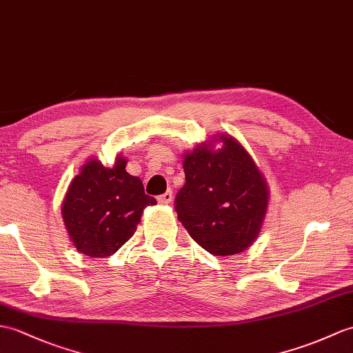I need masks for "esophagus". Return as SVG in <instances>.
Wrapping results in <instances>:
<instances>
[{
  "label": "esophagus",
  "mask_w": 353,
  "mask_h": 353,
  "mask_svg": "<svg viewBox=\"0 0 353 353\" xmlns=\"http://www.w3.org/2000/svg\"><path fill=\"white\" fill-rule=\"evenodd\" d=\"M158 201H159L161 204H170L171 201H173V192H171V191L163 192L162 195H159Z\"/></svg>",
  "instance_id": "esophagus-1"
}]
</instances>
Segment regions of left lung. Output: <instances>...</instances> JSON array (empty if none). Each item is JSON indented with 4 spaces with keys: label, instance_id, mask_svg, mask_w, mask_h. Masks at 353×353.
Here are the masks:
<instances>
[{
    "label": "left lung",
    "instance_id": "1",
    "mask_svg": "<svg viewBox=\"0 0 353 353\" xmlns=\"http://www.w3.org/2000/svg\"><path fill=\"white\" fill-rule=\"evenodd\" d=\"M183 171L176 212L192 239L221 257L248 250L269 204L265 174L248 150L234 137L216 134L183 153Z\"/></svg>",
    "mask_w": 353,
    "mask_h": 353
}]
</instances>
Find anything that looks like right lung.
<instances>
[{
  "mask_svg": "<svg viewBox=\"0 0 353 353\" xmlns=\"http://www.w3.org/2000/svg\"><path fill=\"white\" fill-rule=\"evenodd\" d=\"M126 163L123 154L111 168L90 158L65 191L63 223L73 247L85 256H112L134 236L143 210L157 204L145 195L141 180L128 173Z\"/></svg>",
  "mask_w": 353,
  "mask_h": 353,
  "instance_id": "right-lung-1",
  "label": "right lung"
}]
</instances>
